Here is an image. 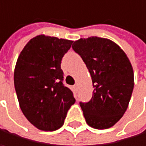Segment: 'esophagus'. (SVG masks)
<instances>
[{
	"label": "esophagus",
	"mask_w": 146,
	"mask_h": 146,
	"mask_svg": "<svg viewBox=\"0 0 146 146\" xmlns=\"http://www.w3.org/2000/svg\"><path fill=\"white\" fill-rule=\"evenodd\" d=\"M74 87H75V88H77V84H76V85H75Z\"/></svg>",
	"instance_id": "esophagus-1"
}]
</instances>
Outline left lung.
Returning a JSON list of instances; mask_svg holds the SVG:
<instances>
[{
  "label": "left lung",
  "instance_id": "1",
  "mask_svg": "<svg viewBox=\"0 0 146 146\" xmlns=\"http://www.w3.org/2000/svg\"><path fill=\"white\" fill-rule=\"evenodd\" d=\"M90 73L94 91L88 103H80L86 122L96 129L113 127L127 109L133 86V70L125 52L107 38L91 36L74 41Z\"/></svg>",
  "mask_w": 146,
  "mask_h": 146
}]
</instances>
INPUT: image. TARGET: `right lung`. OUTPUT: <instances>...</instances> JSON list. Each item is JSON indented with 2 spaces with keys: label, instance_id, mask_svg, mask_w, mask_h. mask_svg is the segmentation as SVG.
Here are the masks:
<instances>
[{
  "label": "right lung",
  "instance_id": "obj_1",
  "mask_svg": "<svg viewBox=\"0 0 146 146\" xmlns=\"http://www.w3.org/2000/svg\"><path fill=\"white\" fill-rule=\"evenodd\" d=\"M73 40L39 35L21 51L14 69V87L20 109L41 131L60 128L75 104L72 92L63 84L61 60Z\"/></svg>",
  "mask_w": 146,
  "mask_h": 146
}]
</instances>
